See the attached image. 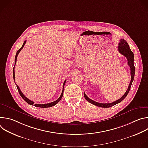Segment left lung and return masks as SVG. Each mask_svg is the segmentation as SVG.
I'll return each mask as SVG.
<instances>
[{
	"instance_id": "8db88e82",
	"label": "left lung",
	"mask_w": 148,
	"mask_h": 148,
	"mask_svg": "<svg viewBox=\"0 0 148 148\" xmlns=\"http://www.w3.org/2000/svg\"><path fill=\"white\" fill-rule=\"evenodd\" d=\"M118 51L122 54V55H123L125 57H126V58H127L128 60V65L130 66V69H131V82L130 83V85L128 86V90H126V91L125 92V93L124 94V95L119 99H118V100L113 102H111V103H99V102H95L91 99H90L85 94V92H84V95L85 98L91 103L96 105L97 107H102V108H109V107H111L114 105L121 102L126 96H127L128 94L130 92V90L131 89V87L132 84V82L134 81V75H135V68L134 66V54L133 53V52L131 50L130 46L128 44L127 42H126V40H125L124 39H121L119 45H118Z\"/></svg>"
}]
</instances>
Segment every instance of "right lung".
I'll list each match as a JSON object with an SVG mask.
<instances>
[{
    "label": "right lung",
    "instance_id": "1",
    "mask_svg": "<svg viewBox=\"0 0 148 148\" xmlns=\"http://www.w3.org/2000/svg\"><path fill=\"white\" fill-rule=\"evenodd\" d=\"M26 41H24V43H23V45H22V47H21L19 50H18V51H17V53H16V56H15V59H14V66H15V64H16V60H17V56H18V53H20V51H21V50H22L23 48V47L25 46V45L26 44ZM14 67H13V79H14V81L15 80V74H14ZM66 80H65L64 81V84H63V86H62V88H63V90H62V92H61V95H60V97L56 100V101H54V102H50V103H44V104H37V103H36V104H34V102H33L32 101H31V100H30L29 99H28L27 97H26L25 95H24V94L22 93V92L20 91V88H19V87H18V86H17V84H16V87H17V90H18V92H19V94H20V96L22 97V98L27 102V103H28L29 104H30V105H34V106H35V107H40V108H49V107H53V106H54L55 105H56L60 100H61V99L62 98V95H63V91H64V85H65V83H66Z\"/></svg>",
    "mask_w": 148,
    "mask_h": 148
}]
</instances>
